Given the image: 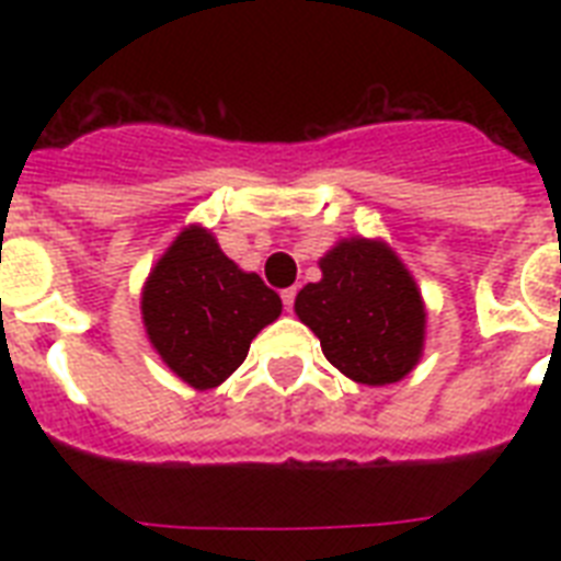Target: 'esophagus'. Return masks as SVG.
<instances>
[{"mask_svg": "<svg viewBox=\"0 0 561 561\" xmlns=\"http://www.w3.org/2000/svg\"><path fill=\"white\" fill-rule=\"evenodd\" d=\"M294 299H297V288H285L282 290V302H285V308H294Z\"/></svg>", "mask_w": 561, "mask_h": 561, "instance_id": "1", "label": "esophagus"}]
</instances>
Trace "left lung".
<instances>
[{
    "instance_id": "left-lung-1",
    "label": "left lung",
    "mask_w": 561,
    "mask_h": 561,
    "mask_svg": "<svg viewBox=\"0 0 561 561\" xmlns=\"http://www.w3.org/2000/svg\"><path fill=\"white\" fill-rule=\"evenodd\" d=\"M294 311L320 337L346 378L369 387L401 381L425 346V302L401 259L383 241L346 238L320 259Z\"/></svg>"
}]
</instances>
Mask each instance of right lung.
Wrapping results in <instances>:
<instances>
[{
    "label": "right lung",
    "mask_w": 561,
    "mask_h": 561,
    "mask_svg": "<svg viewBox=\"0 0 561 561\" xmlns=\"http://www.w3.org/2000/svg\"><path fill=\"white\" fill-rule=\"evenodd\" d=\"M282 314V299L224 255L215 236L186 227L142 288L148 341L171 373L211 390L244 364L250 343Z\"/></svg>",
    "instance_id": "obj_1"
}]
</instances>
